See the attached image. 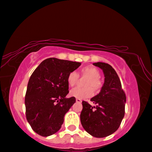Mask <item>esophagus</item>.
I'll list each match as a JSON object with an SVG mask.
<instances>
[{
	"label": "esophagus",
	"instance_id": "esophagus-1",
	"mask_svg": "<svg viewBox=\"0 0 152 152\" xmlns=\"http://www.w3.org/2000/svg\"><path fill=\"white\" fill-rule=\"evenodd\" d=\"M76 101L77 102H82V100H81V99H79V98H76Z\"/></svg>",
	"mask_w": 152,
	"mask_h": 152
}]
</instances>
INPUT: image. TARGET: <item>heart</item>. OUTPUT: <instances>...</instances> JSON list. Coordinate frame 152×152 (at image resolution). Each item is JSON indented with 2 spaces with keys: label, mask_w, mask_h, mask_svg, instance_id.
<instances>
[{
  "label": "heart",
  "mask_w": 152,
  "mask_h": 152,
  "mask_svg": "<svg viewBox=\"0 0 152 152\" xmlns=\"http://www.w3.org/2000/svg\"><path fill=\"white\" fill-rule=\"evenodd\" d=\"M79 76L81 78H86L87 80L85 81V88H75L70 91L69 94L71 96L75 97L79 99H85L92 96L94 91L98 92L101 89L102 83L100 79V73L96 67L91 65L85 66L80 70L78 74L76 72H72L68 74L67 81L68 85L73 87L78 84Z\"/></svg>",
  "instance_id": "heart-1"
}]
</instances>
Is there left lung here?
<instances>
[{
	"label": "left lung",
	"instance_id": "obj_1",
	"mask_svg": "<svg viewBox=\"0 0 152 152\" xmlns=\"http://www.w3.org/2000/svg\"><path fill=\"white\" fill-rule=\"evenodd\" d=\"M102 69L104 83L101 91L91 99L96 106L83 101L80 122L85 131L96 138H104L114 133L125 116L126 96L118 74L107 63H94Z\"/></svg>",
	"mask_w": 152,
	"mask_h": 152
}]
</instances>
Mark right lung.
<instances>
[{
  "label": "right lung",
  "instance_id": "add662e5",
  "mask_svg": "<svg viewBox=\"0 0 152 152\" xmlns=\"http://www.w3.org/2000/svg\"><path fill=\"white\" fill-rule=\"evenodd\" d=\"M80 63L50 58L44 60L30 76L25 94L26 118L36 133L52 135L61 129L64 116L76 102L67 98V78Z\"/></svg>",
  "mask_w": 152,
  "mask_h": 152
}]
</instances>
